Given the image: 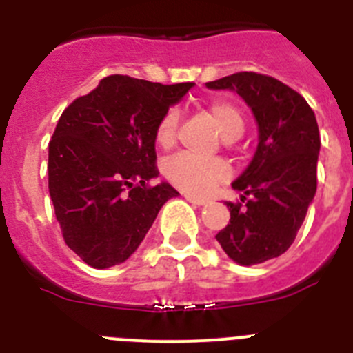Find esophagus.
<instances>
[{
	"instance_id": "esophagus-1",
	"label": "esophagus",
	"mask_w": 353,
	"mask_h": 353,
	"mask_svg": "<svg viewBox=\"0 0 353 353\" xmlns=\"http://www.w3.org/2000/svg\"><path fill=\"white\" fill-rule=\"evenodd\" d=\"M183 198H185L187 201H189V203L198 205V207H201V205H207V203H208V199H207V198H201V196L189 194V192H185V194H183Z\"/></svg>"
}]
</instances>
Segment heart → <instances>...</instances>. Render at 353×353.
Here are the masks:
<instances>
[{"label":"heart","instance_id":"b5f03b06","mask_svg":"<svg viewBox=\"0 0 353 353\" xmlns=\"http://www.w3.org/2000/svg\"><path fill=\"white\" fill-rule=\"evenodd\" d=\"M207 113L224 141H235L244 132V118L232 102L223 99L212 101L207 108ZM176 129H179V111L170 109L161 118L155 130L157 145L161 148L173 146L176 139ZM164 173L171 183L183 191L203 194L230 176V166L223 159H196L189 154H179L166 162Z\"/></svg>","mask_w":353,"mask_h":353}]
</instances>
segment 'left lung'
<instances>
[{"instance_id":"1","label":"left lung","mask_w":353,"mask_h":353,"mask_svg":"<svg viewBox=\"0 0 353 353\" xmlns=\"http://www.w3.org/2000/svg\"><path fill=\"white\" fill-rule=\"evenodd\" d=\"M207 88L239 93L258 123L254 157L232 183L240 201H226L230 224L215 239L235 263H263L288 251L316 192V118L304 97L256 72H236Z\"/></svg>"}]
</instances>
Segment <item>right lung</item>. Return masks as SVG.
<instances>
[{
    "label": "right lung",
    "mask_w": 353,
    "mask_h": 353,
    "mask_svg": "<svg viewBox=\"0 0 353 353\" xmlns=\"http://www.w3.org/2000/svg\"><path fill=\"white\" fill-rule=\"evenodd\" d=\"M194 83L108 76L72 102L49 143V194L65 244L93 269L132 254L179 192L157 179L155 130Z\"/></svg>",
    "instance_id": "add662e5"
}]
</instances>
